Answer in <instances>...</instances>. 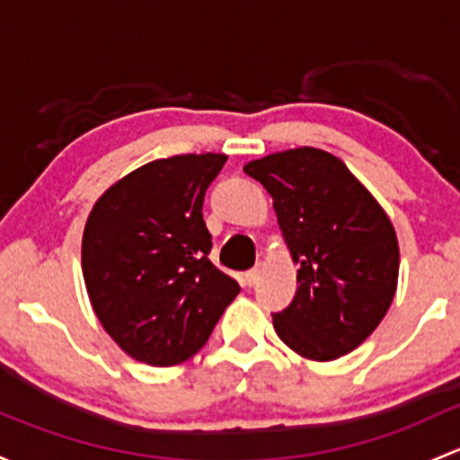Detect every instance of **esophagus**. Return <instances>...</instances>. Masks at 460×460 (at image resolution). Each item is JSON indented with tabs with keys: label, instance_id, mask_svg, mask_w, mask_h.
<instances>
[{
	"label": "esophagus",
	"instance_id": "34e87169",
	"mask_svg": "<svg viewBox=\"0 0 460 460\" xmlns=\"http://www.w3.org/2000/svg\"><path fill=\"white\" fill-rule=\"evenodd\" d=\"M258 278H260V269L246 270V273H244V284H246V287H255Z\"/></svg>",
	"mask_w": 460,
	"mask_h": 460
}]
</instances>
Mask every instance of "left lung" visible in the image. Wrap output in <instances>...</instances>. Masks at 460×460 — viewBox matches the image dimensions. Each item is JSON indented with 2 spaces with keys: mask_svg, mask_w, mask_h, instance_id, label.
Masks as SVG:
<instances>
[{
  "mask_svg": "<svg viewBox=\"0 0 460 460\" xmlns=\"http://www.w3.org/2000/svg\"><path fill=\"white\" fill-rule=\"evenodd\" d=\"M244 173L270 193L299 264L291 304L273 313L275 332L306 359L348 355L393 304L399 275L393 222L350 169L322 149L270 154L246 163Z\"/></svg>",
  "mask_w": 460,
  "mask_h": 460,
  "instance_id": "obj_1",
  "label": "left lung"
}]
</instances>
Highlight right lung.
Returning a JSON list of instances; mask_svg holds the SVG:
<instances>
[{"label":"right lung","instance_id":"1","mask_svg":"<svg viewBox=\"0 0 460 460\" xmlns=\"http://www.w3.org/2000/svg\"><path fill=\"white\" fill-rule=\"evenodd\" d=\"M225 154L143 165L96 200L81 267L96 317L134 359L176 366L209 340L240 284L209 260L202 202Z\"/></svg>","mask_w":460,"mask_h":460}]
</instances>
